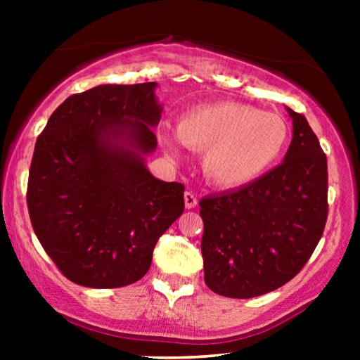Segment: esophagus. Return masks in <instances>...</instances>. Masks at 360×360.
Returning a JSON list of instances; mask_svg holds the SVG:
<instances>
[{
  "mask_svg": "<svg viewBox=\"0 0 360 360\" xmlns=\"http://www.w3.org/2000/svg\"><path fill=\"white\" fill-rule=\"evenodd\" d=\"M184 200H185V206L188 210L195 208V206L198 205V200H196V196L193 193H190V191H186V193L184 195Z\"/></svg>",
  "mask_w": 360,
  "mask_h": 360,
  "instance_id": "esophagus-1",
  "label": "esophagus"
}]
</instances>
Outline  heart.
Segmentation results:
<instances>
[{"label": "heart", "instance_id": "b5f03b06", "mask_svg": "<svg viewBox=\"0 0 360 360\" xmlns=\"http://www.w3.org/2000/svg\"><path fill=\"white\" fill-rule=\"evenodd\" d=\"M288 124L280 115L236 101L201 105L185 111L176 134L162 126L165 149L179 154V144L203 152L205 176L223 190L243 188L267 174L288 144Z\"/></svg>", "mask_w": 360, "mask_h": 360}]
</instances>
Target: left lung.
<instances>
[{
	"label": "left lung",
	"mask_w": 360,
	"mask_h": 360,
	"mask_svg": "<svg viewBox=\"0 0 360 360\" xmlns=\"http://www.w3.org/2000/svg\"><path fill=\"white\" fill-rule=\"evenodd\" d=\"M293 137L282 164L243 188L205 196V283L254 298L290 282L311 257L328 218V160L307 117L287 108Z\"/></svg>",
	"instance_id": "obj_1"
}]
</instances>
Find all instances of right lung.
I'll list each match as a JSON object with an SVG mask.
<instances>
[{"instance_id":"1","label":"right lung","mask_w":360,"mask_h":360,"mask_svg":"<svg viewBox=\"0 0 360 360\" xmlns=\"http://www.w3.org/2000/svg\"><path fill=\"white\" fill-rule=\"evenodd\" d=\"M155 82L68 96L37 137L27 208L39 243L82 287L144 277L157 240L184 213L185 186L155 179L146 157L164 106Z\"/></svg>"}]
</instances>
